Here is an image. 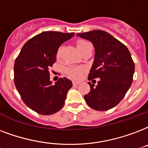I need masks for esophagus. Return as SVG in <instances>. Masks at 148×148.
Segmentation results:
<instances>
[{
    "label": "esophagus",
    "instance_id": "esophagus-1",
    "mask_svg": "<svg viewBox=\"0 0 148 148\" xmlns=\"http://www.w3.org/2000/svg\"><path fill=\"white\" fill-rule=\"evenodd\" d=\"M80 82H78V81H73V86H77V85L79 84Z\"/></svg>",
    "mask_w": 148,
    "mask_h": 148
}]
</instances>
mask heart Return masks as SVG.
<instances>
[{"label": "heart", "mask_w": 148, "mask_h": 148, "mask_svg": "<svg viewBox=\"0 0 148 148\" xmlns=\"http://www.w3.org/2000/svg\"><path fill=\"white\" fill-rule=\"evenodd\" d=\"M88 42H86V41H83V40H80V41H78L76 42V46H77V49H79V51H80L81 49L83 48V47L87 44ZM62 51V48L60 47L58 49V51H57V56L59 57L60 55H61ZM81 69L78 68H68L66 69V73L68 74L69 76L73 78V79H78V78L80 77L81 75Z\"/></svg>", "instance_id": "obj_1"}]
</instances>
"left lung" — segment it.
I'll return each instance as SVG.
<instances>
[{"label":"left lung","mask_w":148,"mask_h":148,"mask_svg":"<svg viewBox=\"0 0 148 148\" xmlns=\"http://www.w3.org/2000/svg\"><path fill=\"white\" fill-rule=\"evenodd\" d=\"M93 45L95 56L89 74V80L99 78L95 86L89 82L90 91L85 95L88 106L104 111L113 108L122 100L133 82L135 66L127 47L101 30L76 35Z\"/></svg>","instance_id":"1"}]
</instances>
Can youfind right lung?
Masks as SVG:
<instances>
[{
	"label": "right lung",
	"mask_w": 148,
	"mask_h": 148,
	"mask_svg": "<svg viewBox=\"0 0 148 148\" xmlns=\"http://www.w3.org/2000/svg\"><path fill=\"white\" fill-rule=\"evenodd\" d=\"M75 33L44 32L23 45L14 66V84L21 99L32 110L51 115L63 107L71 80L60 78L52 84L49 69L56 62L58 48Z\"/></svg>",
	"instance_id": "1"
}]
</instances>
